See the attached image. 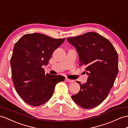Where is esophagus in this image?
Returning a JSON list of instances; mask_svg holds the SVG:
<instances>
[{
	"label": "esophagus",
	"instance_id": "34e87169",
	"mask_svg": "<svg viewBox=\"0 0 128 128\" xmlns=\"http://www.w3.org/2000/svg\"><path fill=\"white\" fill-rule=\"evenodd\" d=\"M65 80H66L68 82H70V83L74 82V80H70V79H68V78H66V79H65Z\"/></svg>",
	"mask_w": 128,
	"mask_h": 128
}]
</instances>
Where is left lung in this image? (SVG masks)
I'll return each instance as SVG.
<instances>
[{"label": "left lung", "instance_id": "1", "mask_svg": "<svg viewBox=\"0 0 128 128\" xmlns=\"http://www.w3.org/2000/svg\"><path fill=\"white\" fill-rule=\"evenodd\" d=\"M76 48L80 66H86L87 82L80 84V89L72 100L84 109L95 108L108 96L118 71V54L110 42L94 32L67 38Z\"/></svg>", "mask_w": 128, "mask_h": 128}]
</instances>
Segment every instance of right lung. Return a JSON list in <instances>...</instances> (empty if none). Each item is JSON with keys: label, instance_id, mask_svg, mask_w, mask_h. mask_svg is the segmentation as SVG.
<instances>
[{"label": "right lung", "instance_id": "1", "mask_svg": "<svg viewBox=\"0 0 128 128\" xmlns=\"http://www.w3.org/2000/svg\"><path fill=\"white\" fill-rule=\"evenodd\" d=\"M65 40L34 33L24 35L15 44L10 62L12 81L25 103L34 106L44 104L53 95L56 85L65 80L60 75L45 74L42 67Z\"/></svg>", "mask_w": 128, "mask_h": 128}]
</instances>
